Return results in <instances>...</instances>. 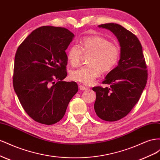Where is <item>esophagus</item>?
Segmentation results:
<instances>
[{
	"label": "esophagus",
	"instance_id": "esophagus-1",
	"mask_svg": "<svg viewBox=\"0 0 160 160\" xmlns=\"http://www.w3.org/2000/svg\"><path fill=\"white\" fill-rule=\"evenodd\" d=\"M79 88H80V90H85L87 89L88 88H87V86L80 84V85H79Z\"/></svg>",
	"mask_w": 160,
	"mask_h": 160
}]
</instances>
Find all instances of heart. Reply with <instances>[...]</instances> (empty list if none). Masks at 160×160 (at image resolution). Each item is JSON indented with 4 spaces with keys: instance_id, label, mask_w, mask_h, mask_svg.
<instances>
[{
    "instance_id": "obj_1",
    "label": "heart",
    "mask_w": 160,
    "mask_h": 160,
    "mask_svg": "<svg viewBox=\"0 0 160 160\" xmlns=\"http://www.w3.org/2000/svg\"><path fill=\"white\" fill-rule=\"evenodd\" d=\"M84 54H90L88 64L81 66L70 72L71 78L84 84H92L103 71H110L119 61L121 49L118 45L101 36L94 35L84 38L80 46L74 45L68 50V61L72 66L80 63Z\"/></svg>"
}]
</instances>
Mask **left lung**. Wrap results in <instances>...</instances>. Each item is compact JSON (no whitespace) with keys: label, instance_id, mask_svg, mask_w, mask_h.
<instances>
[{"label":"left lung","instance_id":"left-lung-1","mask_svg":"<svg viewBox=\"0 0 160 160\" xmlns=\"http://www.w3.org/2000/svg\"><path fill=\"white\" fill-rule=\"evenodd\" d=\"M115 35L121 46L118 66L107 75L102 84L109 87L95 86L94 111L106 121L125 117L139 101L148 80L147 66L142 46L137 36L121 25L106 23L98 25Z\"/></svg>","mask_w":160,"mask_h":160}]
</instances>
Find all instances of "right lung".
Segmentation results:
<instances>
[{"instance_id": "obj_1", "label": "right lung", "mask_w": 160, "mask_h": 160, "mask_svg": "<svg viewBox=\"0 0 160 160\" xmlns=\"http://www.w3.org/2000/svg\"><path fill=\"white\" fill-rule=\"evenodd\" d=\"M74 35L63 27L43 26L31 32L15 53L12 83L21 106L31 118L53 125L64 116L78 90L65 82L66 49Z\"/></svg>"}]
</instances>
